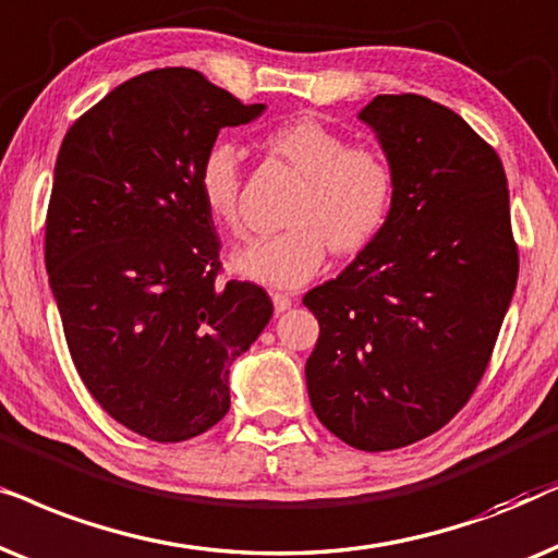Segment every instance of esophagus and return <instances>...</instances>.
<instances>
[{
	"label": "esophagus",
	"instance_id": "1",
	"mask_svg": "<svg viewBox=\"0 0 558 558\" xmlns=\"http://www.w3.org/2000/svg\"><path fill=\"white\" fill-rule=\"evenodd\" d=\"M272 306H275V314H283L293 306V299L288 293H272Z\"/></svg>",
	"mask_w": 558,
	"mask_h": 558
}]
</instances>
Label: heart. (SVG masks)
<instances>
[{"mask_svg":"<svg viewBox=\"0 0 558 558\" xmlns=\"http://www.w3.org/2000/svg\"><path fill=\"white\" fill-rule=\"evenodd\" d=\"M272 153L306 178L291 211L293 225L250 240L229 257L242 278L270 288H299L322 270L329 247L356 255L369 247L390 219L396 173L383 153L349 145L339 130L301 117L267 137ZM242 153L229 140H217L196 170V193L214 221L236 225Z\"/></svg>","mask_w":558,"mask_h":558,"instance_id":"1","label":"heart"}]
</instances>
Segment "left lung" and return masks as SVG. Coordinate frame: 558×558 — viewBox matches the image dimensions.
<instances>
[{
	"mask_svg": "<svg viewBox=\"0 0 558 558\" xmlns=\"http://www.w3.org/2000/svg\"><path fill=\"white\" fill-rule=\"evenodd\" d=\"M396 173L388 225L329 283L306 362L314 413L362 451L426 439L485 375L518 280L508 178L462 117L418 94L360 111Z\"/></svg>",
	"mask_w": 558,
	"mask_h": 558,
	"instance_id": "8db88e82",
	"label": "left lung"
}]
</instances>
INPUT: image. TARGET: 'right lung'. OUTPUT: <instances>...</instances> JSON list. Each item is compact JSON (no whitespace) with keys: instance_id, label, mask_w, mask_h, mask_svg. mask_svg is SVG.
Masks as SVG:
<instances>
[{"instance_id":"right-lung-1","label":"right lung","mask_w":558,"mask_h":558,"mask_svg":"<svg viewBox=\"0 0 558 558\" xmlns=\"http://www.w3.org/2000/svg\"><path fill=\"white\" fill-rule=\"evenodd\" d=\"M263 111L198 71H147L78 117L58 153L46 267L73 365L150 441L225 418L229 369L272 316L259 286L217 283L219 236L196 193L219 130Z\"/></svg>"}]
</instances>
